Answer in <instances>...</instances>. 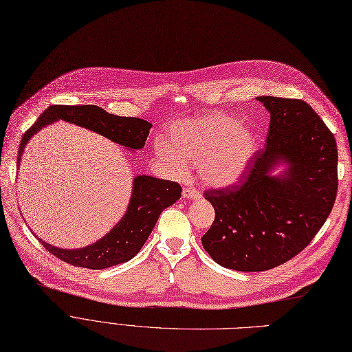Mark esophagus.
Listing matches in <instances>:
<instances>
[{
  "label": "esophagus",
  "mask_w": 352,
  "mask_h": 352,
  "mask_svg": "<svg viewBox=\"0 0 352 352\" xmlns=\"http://www.w3.org/2000/svg\"><path fill=\"white\" fill-rule=\"evenodd\" d=\"M183 197H186L189 200H197L202 197V195H200V192L196 190L195 188H185L183 189Z\"/></svg>",
  "instance_id": "esophagus-1"
}]
</instances>
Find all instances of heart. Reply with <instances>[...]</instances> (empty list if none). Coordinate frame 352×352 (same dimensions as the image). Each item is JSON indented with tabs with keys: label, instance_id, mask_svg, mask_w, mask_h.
<instances>
[{
	"label": "heart",
	"instance_id": "1",
	"mask_svg": "<svg viewBox=\"0 0 352 352\" xmlns=\"http://www.w3.org/2000/svg\"><path fill=\"white\" fill-rule=\"evenodd\" d=\"M258 150L255 133L226 113H208L175 122L164 140H156V157L175 173L186 163L199 164L200 177L209 186L226 188L236 183Z\"/></svg>",
	"mask_w": 352,
	"mask_h": 352
}]
</instances>
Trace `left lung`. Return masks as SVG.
I'll return each instance as SVG.
<instances>
[{
    "label": "left lung",
    "mask_w": 352,
    "mask_h": 352,
    "mask_svg": "<svg viewBox=\"0 0 352 352\" xmlns=\"http://www.w3.org/2000/svg\"><path fill=\"white\" fill-rule=\"evenodd\" d=\"M258 100L271 113L265 147L238 185L205 192L214 221L202 245L216 263L241 272L272 270L305 249L338 189L336 138L320 116L302 100Z\"/></svg>",
    "instance_id": "8db88e82"
}]
</instances>
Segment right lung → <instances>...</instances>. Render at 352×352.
<instances>
[{
    "mask_svg": "<svg viewBox=\"0 0 352 352\" xmlns=\"http://www.w3.org/2000/svg\"><path fill=\"white\" fill-rule=\"evenodd\" d=\"M57 120L74 123L98 133L129 150H140L152 127L138 117L114 116L97 106H50L23 136L16 166L30 139L45 126ZM131 197L126 213L113 229L91 245L77 249H61L40 239L41 245L58 259L87 270H104L135 258L152 233L160 213L176 204L182 196L179 183L140 175L133 179Z\"/></svg>",
    "mask_w": 352,
    "mask_h": 352,
    "instance_id": "right-lung-1",
    "label": "right lung"
}]
</instances>
